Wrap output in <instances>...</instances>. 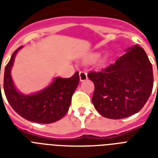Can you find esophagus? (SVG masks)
Masks as SVG:
<instances>
[{"label":"esophagus","mask_w":158,"mask_h":158,"mask_svg":"<svg viewBox=\"0 0 158 158\" xmlns=\"http://www.w3.org/2000/svg\"><path fill=\"white\" fill-rule=\"evenodd\" d=\"M88 79V76H87V73L84 71H80L79 72V79L80 81L84 82L85 80H87Z\"/></svg>","instance_id":"esophagus-1"}]
</instances>
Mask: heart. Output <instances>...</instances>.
Returning <instances> with one entry per match:
<instances>
[{
	"instance_id": "1",
	"label": "heart",
	"mask_w": 158,
	"mask_h": 158,
	"mask_svg": "<svg viewBox=\"0 0 158 158\" xmlns=\"http://www.w3.org/2000/svg\"><path fill=\"white\" fill-rule=\"evenodd\" d=\"M108 56L107 53H104L102 55H100V53L98 52H94L89 53L86 55L83 59L84 63H92V62L95 61V64L98 66H104L108 61Z\"/></svg>"
}]
</instances>
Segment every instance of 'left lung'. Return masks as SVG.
<instances>
[{
	"instance_id": "1",
	"label": "left lung",
	"mask_w": 158,
	"mask_h": 158,
	"mask_svg": "<svg viewBox=\"0 0 158 158\" xmlns=\"http://www.w3.org/2000/svg\"><path fill=\"white\" fill-rule=\"evenodd\" d=\"M125 52L115 64L88 74L95 86L92 98L94 107L109 119H122L139 112L153 87L152 66L144 50L135 45Z\"/></svg>"
}]
</instances>
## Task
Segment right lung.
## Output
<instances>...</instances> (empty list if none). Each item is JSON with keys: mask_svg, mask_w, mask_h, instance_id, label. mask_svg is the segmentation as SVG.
I'll return each instance as SVG.
<instances>
[{"mask_svg": "<svg viewBox=\"0 0 158 158\" xmlns=\"http://www.w3.org/2000/svg\"><path fill=\"white\" fill-rule=\"evenodd\" d=\"M22 48L15 51L5 68L3 88L6 98L11 107L26 120L41 124L56 122L69 110L71 98L79 83V73L69 79L56 77L48 87L37 93L22 94L16 89L11 77L15 58Z\"/></svg>", "mask_w": 158, "mask_h": 158, "instance_id": "add662e5", "label": "right lung"}]
</instances>
